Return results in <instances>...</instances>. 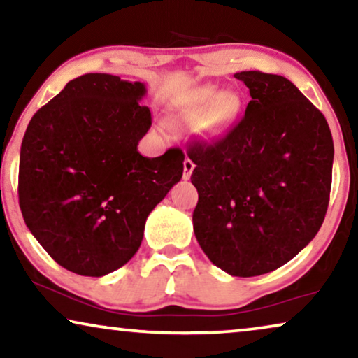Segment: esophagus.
<instances>
[{
  "instance_id": "1",
  "label": "esophagus",
  "mask_w": 358,
  "mask_h": 358,
  "mask_svg": "<svg viewBox=\"0 0 358 358\" xmlns=\"http://www.w3.org/2000/svg\"><path fill=\"white\" fill-rule=\"evenodd\" d=\"M194 168H195L194 161H192V159H189V158H185V161H184V174H182L184 180L190 179V176H192V171H194Z\"/></svg>"
}]
</instances>
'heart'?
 I'll list each match as a JSON object with an SVG mask.
<instances>
[{
    "label": "heart",
    "mask_w": 358,
    "mask_h": 358,
    "mask_svg": "<svg viewBox=\"0 0 358 358\" xmlns=\"http://www.w3.org/2000/svg\"><path fill=\"white\" fill-rule=\"evenodd\" d=\"M238 112L236 96L215 86H203L179 97L171 107V119L180 125H202L203 135L215 140L231 129Z\"/></svg>",
    "instance_id": "heart-1"
}]
</instances>
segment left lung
Returning <instances> with one entry per match:
<instances>
[{"mask_svg":"<svg viewBox=\"0 0 358 358\" xmlns=\"http://www.w3.org/2000/svg\"><path fill=\"white\" fill-rule=\"evenodd\" d=\"M244 117L215 143L189 148L199 192L195 238L233 277L282 267L320 231L329 203L334 143L324 115L278 75L241 71Z\"/></svg>","mask_w":358,"mask_h":358,"instance_id":"8db88e82","label":"left lung"}]
</instances>
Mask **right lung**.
<instances>
[{
    "instance_id": "1",
    "label": "right lung",
    "mask_w": 358,
    "mask_h": 358,
    "mask_svg": "<svg viewBox=\"0 0 358 358\" xmlns=\"http://www.w3.org/2000/svg\"><path fill=\"white\" fill-rule=\"evenodd\" d=\"M146 87L106 73L75 78L29 122L19 207L53 261L102 277L134 257L145 222L182 178L184 153H138L151 127Z\"/></svg>"
}]
</instances>
